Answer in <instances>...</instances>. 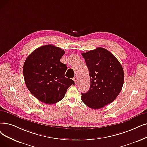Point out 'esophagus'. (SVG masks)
I'll return each mask as SVG.
<instances>
[{
  "mask_svg": "<svg viewBox=\"0 0 147 147\" xmlns=\"http://www.w3.org/2000/svg\"><path fill=\"white\" fill-rule=\"evenodd\" d=\"M73 80L74 81V83H75V84H76V83H77V82H78V79H77V78H76V77H74V78H73Z\"/></svg>",
  "mask_w": 147,
  "mask_h": 147,
  "instance_id": "34e87169",
  "label": "esophagus"
}]
</instances>
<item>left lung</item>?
I'll return each mask as SVG.
<instances>
[{"mask_svg": "<svg viewBox=\"0 0 147 147\" xmlns=\"http://www.w3.org/2000/svg\"><path fill=\"white\" fill-rule=\"evenodd\" d=\"M89 69L91 85L82 94V100L89 107L98 109L111 103L122 89L124 71L121 63L109 51L97 47L82 53Z\"/></svg>", "mask_w": 147, "mask_h": 147, "instance_id": "left-lung-1", "label": "left lung"}]
</instances>
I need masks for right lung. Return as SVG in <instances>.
Returning <instances> with one entry per match:
<instances>
[{"mask_svg":"<svg viewBox=\"0 0 147 147\" xmlns=\"http://www.w3.org/2000/svg\"><path fill=\"white\" fill-rule=\"evenodd\" d=\"M65 51L53 45L35 49L23 65L25 84L30 93L47 105L55 104L64 97L74 82L65 77L67 67L60 61Z\"/></svg>","mask_w":147,"mask_h":147,"instance_id":"obj_1","label":"right lung"}]
</instances>
